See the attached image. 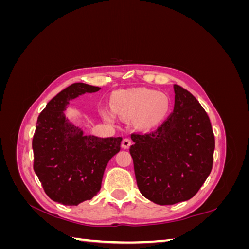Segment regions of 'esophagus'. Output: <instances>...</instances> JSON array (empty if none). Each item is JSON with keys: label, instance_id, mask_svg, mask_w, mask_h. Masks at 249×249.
Here are the masks:
<instances>
[{"label": "esophagus", "instance_id": "esophagus-1", "mask_svg": "<svg viewBox=\"0 0 249 249\" xmlns=\"http://www.w3.org/2000/svg\"><path fill=\"white\" fill-rule=\"evenodd\" d=\"M131 143H132V141L130 138H124V140L122 141V146H123V148L126 149L131 146Z\"/></svg>", "mask_w": 249, "mask_h": 249}]
</instances>
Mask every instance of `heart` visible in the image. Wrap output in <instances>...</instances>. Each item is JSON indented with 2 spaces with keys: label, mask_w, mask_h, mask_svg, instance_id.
Returning <instances> with one entry per match:
<instances>
[{
  "label": "heart",
  "mask_w": 249,
  "mask_h": 249,
  "mask_svg": "<svg viewBox=\"0 0 249 249\" xmlns=\"http://www.w3.org/2000/svg\"><path fill=\"white\" fill-rule=\"evenodd\" d=\"M112 109L125 119L138 117L142 125H153L167 114L168 97L152 89H138L133 91L118 92L112 100ZM113 119L111 114H106Z\"/></svg>",
  "instance_id": "heart-1"
}]
</instances>
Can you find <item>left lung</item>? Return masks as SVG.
<instances>
[{
	"label": "left lung",
	"instance_id": "8db88e82",
	"mask_svg": "<svg viewBox=\"0 0 249 249\" xmlns=\"http://www.w3.org/2000/svg\"><path fill=\"white\" fill-rule=\"evenodd\" d=\"M175 108L156 130L133 133L135 177L143 196L158 205L192 198L213 167L215 137L195 96L175 84Z\"/></svg>",
	"mask_w": 249,
	"mask_h": 249
}]
</instances>
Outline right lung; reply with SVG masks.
<instances>
[{"instance_id":"right-lung-1","label":"right lung","mask_w":249,"mask_h":249,"mask_svg":"<svg viewBox=\"0 0 249 249\" xmlns=\"http://www.w3.org/2000/svg\"><path fill=\"white\" fill-rule=\"evenodd\" d=\"M101 88L73 83L47 104L37 118L32 140L34 171L54 201L78 206L100 191L105 168L120 150L122 137L84 136L65 119L70 101Z\"/></svg>"}]
</instances>
